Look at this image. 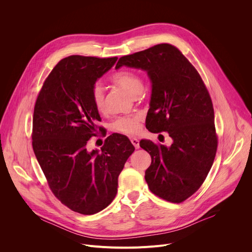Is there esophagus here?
Segmentation results:
<instances>
[{"label": "esophagus", "instance_id": "1", "mask_svg": "<svg viewBox=\"0 0 252 252\" xmlns=\"http://www.w3.org/2000/svg\"><path fill=\"white\" fill-rule=\"evenodd\" d=\"M130 141H131V143H132L133 147H134L135 149H139V140H138L137 138L132 137V138L130 139Z\"/></svg>", "mask_w": 252, "mask_h": 252}]
</instances>
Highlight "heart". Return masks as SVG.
<instances>
[{"instance_id": "heart-1", "label": "heart", "mask_w": 252, "mask_h": 252, "mask_svg": "<svg viewBox=\"0 0 252 252\" xmlns=\"http://www.w3.org/2000/svg\"><path fill=\"white\" fill-rule=\"evenodd\" d=\"M111 81L127 91L130 94L135 95L140 93L142 90V81L137 74L134 71L128 69H122L116 71L115 74L111 76ZM92 101L94 109L97 112H102L104 109V94L103 90L99 84H95L92 88ZM142 117L140 115H131L127 117L119 118L113 125L114 129L118 132L126 134V135H134L140 131L141 126L140 122Z\"/></svg>"}]
</instances>
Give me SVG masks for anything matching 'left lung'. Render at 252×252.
<instances>
[{"instance_id":"left-lung-1","label":"left lung","mask_w":252,"mask_h":252,"mask_svg":"<svg viewBox=\"0 0 252 252\" xmlns=\"http://www.w3.org/2000/svg\"><path fill=\"white\" fill-rule=\"evenodd\" d=\"M123 65L147 71L152 96L146 126L152 132L167 131L172 138L170 147L140 140L152 158L146 182L158 197L183 202L205 181L218 150L208 91L194 66L169 44L122 57L116 68Z\"/></svg>"}]
</instances>
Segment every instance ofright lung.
Here are the masks:
<instances>
[{
    "instance_id": "add662e5",
    "label": "right lung",
    "mask_w": 252,
    "mask_h": 252,
    "mask_svg": "<svg viewBox=\"0 0 252 252\" xmlns=\"http://www.w3.org/2000/svg\"><path fill=\"white\" fill-rule=\"evenodd\" d=\"M118 58L69 56L46 79L34 104L32 149L55 196L69 209L94 214L117 195L118 178L134 152L123 134L107 136L98 150L89 151L95 135L98 112L92 88Z\"/></svg>"
}]
</instances>
